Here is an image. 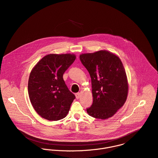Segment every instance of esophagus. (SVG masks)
<instances>
[{
  "label": "esophagus",
  "instance_id": "obj_1",
  "mask_svg": "<svg viewBox=\"0 0 158 158\" xmlns=\"http://www.w3.org/2000/svg\"><path fill=\"white\" fill-rule=\"evenodd\" d=\"M75 95H76V98H77V99H79V98H80V97H81V93H79V92L76 93V94H75Z\"/></svg>",
  "mask_w": 158,
  "mask_h": 158
}]
</instances>
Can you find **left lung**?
Listing matches in <instances>:
<instances>
[{"label":"left lung","mask_w":158,"mask_h":158,"mask_svg":"<svg viewBox=\"0 0 158 158\" xmlns=\"http://www.w3.org/2000/svg\"><path fill=\"white\" fill-rule=\"evenodd\" d=\"M79 58L91 78L93 103L87 114L98 119L112 117L124 105L128 92L120 59L106 50L82 54Z\"/></svg>","instance_id":"left-lung-1"}]
</instances>
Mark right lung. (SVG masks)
<instances>
[{
	"mask_svg": "<svg viewBox=\"0 0 158 158\" xmlns=\"http://www.w3.org/2000/svg\"><path fill=\"white\" fill-rule=\"evenodd\" d=\"M73 54H49L32 69L28 83L31 105L42 118L57 121L66 117L75 95L68 89L63 74L74 63Z\"/></svg>",
	"mask_w": 158,
	"mask_h": 158,
	"instance_id": "1",
	"label": "right lung"
}]
</instances>
